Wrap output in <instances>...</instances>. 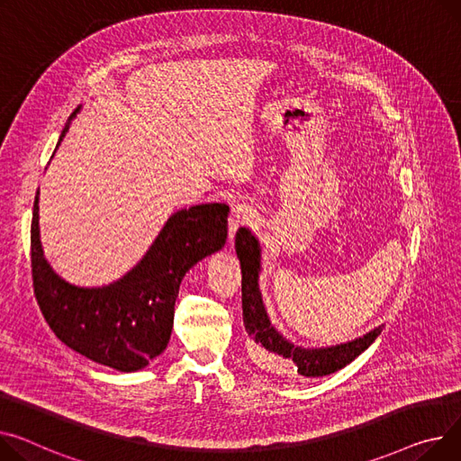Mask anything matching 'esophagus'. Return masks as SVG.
<instances>
[{"label": "esophagus", "instance_id": "34e87169", "mask_svg": "<svg viewBox=\"0 0 461 461\" xmlns=\"http://www.w3.org/2000/svg\"><path fill=\"white\" fill-rule=\"evenodd\" d=\"M254 219H256V209L254 207H250L249 203H237L231 209V214H230V239L233 240L235 231L242 226L252 224Z\"/></svg>", "mask_w": 461, "mask_h": 461}]
</instances>
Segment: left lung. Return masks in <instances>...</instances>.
<instances>
[{
    "label": "left lung",
    "instance_id": "1",
    "mask_svg": "<svg viewBox=\"0 0 461 461\" xmlns=\"http://www.w3.org/2000/svg\"><path fill=\"white\" fill-rule=\"evenodd\" d=\"M235 250L242 272V321L250 335V356L265 371L278 375L298 373L313 378L326 376L354 361L382 333V328H376L352 343L330 348H300L291 345L270 326L267 317L258 287L259 244L247 228H239L235 233Z\"/></svg>",
    "mask_w": 461,
    "mask_h": 461
}]
</instances>
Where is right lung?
<instances>
[{"mask_svg":"<svg viewBox=\"0 0 461 461\" xmlns=\"http://www.w3.org/2000/svg\"><path fill=\"white\" fill-rule=\"evenodd\" d=\"M228 212L226 203H203L172 214L128 276L104 289H81L60 280L42 256L37 193L31 221V276L46 322L67 347L92 361L122 373L142 369L168 345L183 276L224 247Z\"/></svg>","mask_w":461,"mask_h":461,"instance_id":"1","label":"right lung"}]
</instances>
